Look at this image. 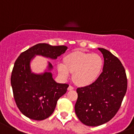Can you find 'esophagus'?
I'll return each instance as SVG.
<instances>
[{"instance_id":"esophagus-1","label":"esophagus","mask_w":134,"mask_h":134,"mask_svg":"<svg viewBox=\"0 0 134 134\" xmlns=\"http://www.w3.org/2000/svg\"><path fill=\"white\" fill-rule=\"evenodd\" d=\"M73 89H74V88L71 85L69 86V87L67 88V90H68V91H71V90H73Z\"/></svg>"}]
</instances>
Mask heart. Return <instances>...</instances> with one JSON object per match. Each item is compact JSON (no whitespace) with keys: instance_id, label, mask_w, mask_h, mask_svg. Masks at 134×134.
<instances>
[{"instance_id":"obj_1","label":"heart","mask_w":134,"mask_h":134,"mask_svg":"<svg viewBox=\"0 0 134 134\" xmlns=\"http://www.w3.org/2000/svg\"><path fill=\"white\" fill-rule=\"evenodd\" d=\"M103 67V60L97 53L74 52L65 56L64 63L57 64L59 75L64 81L73 73V79L79 86L85 87L93 83Z\"/></svg>"}]
</instances>
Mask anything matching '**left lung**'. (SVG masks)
Instances as JSON below:
<instances>
[{
    "label": "left lung",
    "instance_id": "obj_1",
    "mask_svg": "<svg viewBox=\"0 0 134 134\" xmlns=\"http://www.w3.org/2000/svg\"><path fill=\"white\" fill-rule=\"evenodd\" d=\"M103 55L102 72L93 83L78 88L75 105L77 117L88 126H98L110 120L120 108L127 91L124 67L108 50L98 48Z\"/></svg>",
    "mask_w": 134,
    "mask_h": 134
}]
</instances>
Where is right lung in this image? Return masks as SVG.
<instances>
[{
	"label": "right lung",
	"instance_id": "1",
	"mask_svg": "<svg viewBox=\"0 0 134 134\" xmlns=\"http://www.w3.org/2000/svg\"><path fill=\"white\" fill-rule=\"evenodd\" d=\"M68 47L38 43L22 52L14 63L11 75L14 98L20 112L34 120H43L49 117L55 108L59 98L66 93L69 85L55 82L48 62L47 69L37 74L31 69V61L36 55L56 59Z\"/></svg>",
	"mask_w": 134,
	"mask_h": 134
}]
</instances>
